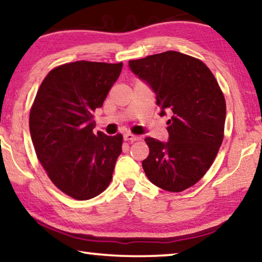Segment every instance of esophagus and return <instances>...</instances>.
I'll use <instances>...</instances> for the list:
<instances>
[{"label": "esophagus", "mask_w": 262, "mask_h": 262, "mask_svg": "<svg viewBox=\"0 0 262 262\" xmlns=\"http://www.w3.org/2000/svg\"><path fill=\"white\" fill-rule=\"evenodd\" d=\"M123 139H124V141H130V142H134V141H138V140H140L139 136L133 135V134H130V133H126V134L123 135Z\"/></svg>", "instance_id": "esophagus-1"}]
</instances>
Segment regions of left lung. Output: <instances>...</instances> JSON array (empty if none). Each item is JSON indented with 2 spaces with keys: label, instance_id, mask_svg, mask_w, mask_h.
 <instances>
[{
  "label": "left lung",
  "instance_id": "1",
  "mask_svg": "<svg viewBox=\"0 0 262 262\" xmlns=\"http://www.w3.org/2000/svg\"><path fill=\"white\" fill-rule=\"evenodd\" d=\"M128 66L155 93L160 116L170 115L168 141L144 140L149 147L144 173L160 188L182 192L204 177L221 146L224 94L204 62L182 53L169 50Z\"/></svg>",
  "mask_w": 262,
  "mask_h": 262
}]
</instances>
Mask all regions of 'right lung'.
Segmentation results:
<instances>
[{
    "label": "right lung",
    "instance_id": "right-lung-1",
    "mask_svg": "<svg viewBox=\"0 0 262 262\" xmlns=\"http://www.w3.org/2000/svg\"><path fill=\"white\" fill-rule=\"evenodd\" d=\"M122 63L76 61L54 68L38 88L29 116L38 161L58 189L76 200L107 188L122 151V135L94 134L101 108Z\"/></svg>",
    "mask_w": 262,
    "mask_h": 262
}]
</instances>
